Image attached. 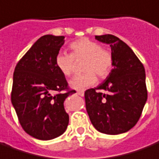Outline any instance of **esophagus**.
<instances>
[{"instance_id":"obj_1","label":"esophagus","mask_w":159,"mask_h":159,"mask_svg":"<svg viewBox=\"0 0 159 159\" xmlns=\"http://www.w3.org/2000/svg\"><path fill=\"white\" fill-rule=\"evenodd\" d=\"M76 94H77L78 96H80V97H84V91H77V92H76Z\"/></svg>"}]
</instances>
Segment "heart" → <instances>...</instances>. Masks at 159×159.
<instances>
[{"instance_id":"obj_1","label":"heart","mask_w":159,"mask_h":159,"mask_svg":"<svg viewBox=\"0 0 159 159\" xmlns=\"http://www.w3.org/2000/svg\"><path fill=\"white\" fill-rule=\"evenodd\" d=\"M72 54L59 52L56 57V65L66 76H70L74 71L75 60L85 59L84 63V74L75 75L69 84L76 90H84L97 83V75L103 79L111 73L113 66L111 53L102 48L97 42L88 38L76 40L70 45Z\"/></svg>"}]
</instances>
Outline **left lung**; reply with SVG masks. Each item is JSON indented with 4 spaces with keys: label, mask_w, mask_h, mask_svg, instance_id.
<instances>
[{
    "label": "left lung",
    "mask_w": 159,
    "mask_h": 159,
    "mask_svg": "<svg viewBox=\"0 0 159 159\" xmlns=\"http://www.w3.org/2000/svg\"><path fill=\"white\" fill-rule=\"evenodd\" d=\"M95 38L110 45L113 69L103 83L85 91L86 110L98 131L125 133L138 123L147 100L145 70L132 49L118 37L102 34Z\"/></svg>",
    "instance_id": "obj_1"
}]
</instances>
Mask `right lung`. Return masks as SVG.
<instances>
[{"instance_id":"right-lung-1","label":"right lung","mask_w":159,"mask_h":159,"mask_svg":"<svg viewBox=\"0 0 159 159\" xmlns=\"http://www.w3.org/2000/svg\"><path fill=\"white\" fill-rule=\"evenodd\" d=\"M64 36L46 34L22 57L14 71L11 102L22 129L34 139L50 140L69 125L63 102L70 90L65 75L56 65ZM62 90H67L61 93Z\"/></svg>"}]
</instances>
